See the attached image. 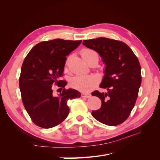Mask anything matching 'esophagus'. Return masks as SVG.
<instances>
[{
    "label": "esophagus",
    "mask_w": 160,
    "mask_h": 160,
    "mask_svg": "<svg viewBox=\"0 0 160 160\" xmlns=\"http://www.w3.org/2000/svg\"><path fill=\"white\" fill-rule=\"evenodd\" d=\"M91 95L90 93H81V97L82 98H91Z\"/></svg>",
    "instance_id": "obj_1"
}]
</instances>
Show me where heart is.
Masks as SVG:
<instances>
[{
	"label": "heart",
	"mask_w": 160,
	"mask_h": 160,
	"mask_svg": "<svg viewBox=\"0 0 160 160\" xmlns=\"http://www.w3.org/2000/svg\"><path fill=\"white\" fill-rule=\"evenodd\" d=\"M81 54L82 57L86 61L92 57H96L99 61V57L97 52L90 49H84L81 51ZM69 57L65 61V67L68 65ZM99 79L98 76L93 75H80L73 77L71 80V85L74 89L84 93H89L93 90L98 85Z\"/></svg>",
	"instance_id": "1"
}]
</instances>
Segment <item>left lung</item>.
I'll return each mask as SVG.
<instances>
[{
	"mask_svg": "<svg viewBox=\"0 0 160 160\" xmlns=\"http://www.w3.org/2000/svg\"><path fill=\"white\" fill-rule=\"evenodd\" d=\"M83 44L98 52L106 65L100 88L108 92L92 93L101 100L100 109L92 111V115L110 126L123 123L135 106L142 83L138 57L128 45L118 40L99 37L84 40Z\"/></svg>",
	"mask_w": 160,
	"mask_h": 160,
	"instance_id": "obj_1",
	"label": "left lung"
}]
</instances>
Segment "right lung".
<instances>
[{
	"label": "right lung",
	"instance_id": "add662e5",
	"mask_svg": "<svg viewBox=\"0 0 160 160\" xmlns=\"http://www.w3.org/2000/svg\"><path fill=\"white\" fill-rule=\"evenodd\" d=\"M81 41L61 38L42 41L24 60L19 88L24 107L37 126L49 129L62 123L69 113L67 101L80 98L78 91L66 89L67 82L61 78L64 75L66 56ZM54 86L64 89L57 96L53 93Z\"/></svg>",
	"mask_w": 160,
	"mask_h": 160
}]
</instances>
